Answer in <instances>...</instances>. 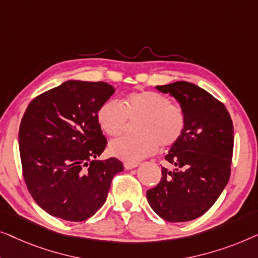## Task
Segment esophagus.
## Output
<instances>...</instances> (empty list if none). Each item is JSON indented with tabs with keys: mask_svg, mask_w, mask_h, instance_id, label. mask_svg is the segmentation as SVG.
<instances>
[{
	"mask_svg": "<svg viewBox=\"0 0 258 258\" xmlns=\"http://www.w3.org/2000/svg\"><path fill=\"white\" fill-rule=\"evenodd\" d=\"M124 166H125L126 169H133V168H136V167L139 166V162H127V161H126Z\"/></svg>",
	"mask_w": 258,
	"mask_h": 258,
	"instance_id": "34e87169",
	"label": "esophagus"
}]
</instances>
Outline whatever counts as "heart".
<instances>
[{"label": "heart", "instance_id": "heart-1", "mask_svg": "<svg viewBox=\"0 0 258 258\" xmlns=\"http://www.w3.org/2000/svg\"><path fill=\"white\" fill-rule=\"evenodd\" d=\"M137 136L121 137L110 143V153L127 162H138L153 154L160 147L173 146L186 127V113L179 105L170 104L169 98L153 91L132 92L120 104L110 99L97 113L100 128L114 137L124 131L127 119H137Z\"/></svg>", "mask_w": 258, "mask_h": 258}]
</instances>
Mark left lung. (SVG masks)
Returning <instances> with one entry per match:
<instances>
[{
    "mask_svg": "<svg viewBox=\"0 0 258 258\" xmlns=\"http://www.w3.org/2000/svg\"><path fill=\"white\" fill-rule=\"evenodd\" d=\"M175 98L186 113L182 136L165 159L161 181L147 190L151 208L168 222L198 219L227 186L234 150V126L224 105L200 86L175 82L157 86Z\"/></svg>",
    "mask_w": 258,
    "mask_h": 258,
    "instance_id": "8db88e82",
    "label": "left lung"
}]
</instances>
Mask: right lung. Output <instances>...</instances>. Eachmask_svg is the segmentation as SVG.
Wrapping results in <instances>:
<instances>
[{"instance_id":"obj_1","label":"right lung","mask_w":258,"mask_h":258,"mask_svg":"<svg viewBox=\"0 0 258 258\" xmlns=\"http://www.w3.org/2000/svg\"><path fill=\"white\" fill-rule=\"evenodd\" d=\"M114 92L105 82L68 81L25 110L19 132L23 177L36 203L51 216L90 219L106 201L113 176L124 170L115 158L93 160L107 144L98 110Z\"/></svg>"}]
</instances>
